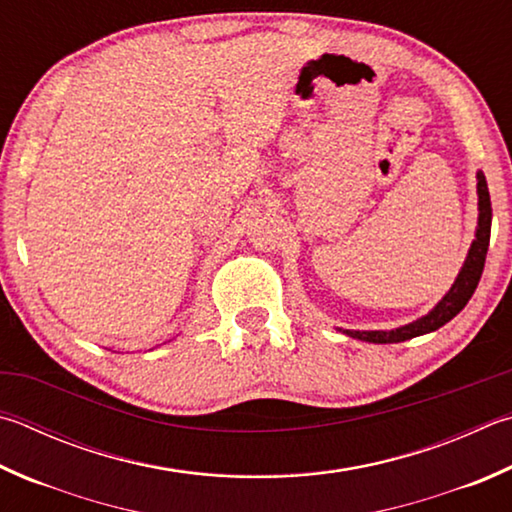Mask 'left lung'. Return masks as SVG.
<instances>
[{"instance_id":"obj_1","label":"left lung","mask_w":512,"mask_h":512,"mask_svg":"<svg viewBox=\"0 0 512 512\" xmlns=\"http://www.w3.org/2000/svg\"><path fill=\"white\" fill-rule=\"evenodd\" d=\"M477 194H479V221H477V232H475V241L468 250L466 262H463V268L454 280L452 288L443 295V300L434 306V309L418 318L405 327H398L392 331H351V329H340L342 333H347L349 338H356L362 342H374V345H387V342H403L416 336H425V333L436 331L443 327L445 322H450L454 315H457L463 306L468 304V300L475 293V288L481 280L483 273V264H486V253H488V244H490V221H492V208H490V192H488V183L483 172H477Z\"/></svg>"}]
</instances>
